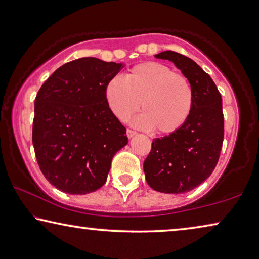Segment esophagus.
I'll use <instances>...</instances> for the list:
<instances>
[{
	"mask_svg": "<svg viewBox=\"0 0 259 259\" xmlns=\"http://www.w3.org/2000/svg\"><path fill=\"white\" fill-rule=\"evenodd\" d=\"M137 133L135 130H131V129H126V136H128L129 138H131V137H134L135 135H136Z\"/></svg>",
	"mask_w": 259,
	"mask_h": 259,
	"instance_id": "obj_1",
	"label": "esophagus"
}]
</instances>
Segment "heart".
<instances>
[{
	"label": "heart",
	"mask_w": 259,
	"mask_h": 259,
	"mask_svg": "<svg viewBox=\"0 0 259 259\" xmlns=\"http://www.w3.org/2000/svg\"><path fill=\"white\" fill-rule=\"evenodd\" d=\"M105 98L109 109L125 121L141 107L136 123L157 134H172L190 117L194 103L193 88L186 76L167 65L149 61L134 66L125 76L108 81Z\"/></svg>",
	"instance_id": "heart-1"
}]
</instances>
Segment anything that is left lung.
<instances>
[{"label": "left lung", "instance_id": "obj_1", "mask_svg": "<svg viewBox=\"0 0 259 259\" xmlns=\"http://www.w3.org/2000/svg\"><path fill=\"white\" fill-rule=\"evenodd\" d=\"M156 58L171 60L190 80L194 103L179 130L152 141L143 167L154 191L180 194L198 187L218 164L225 136L222 98L213 79L191 58L173 51Z\"/></svg>", "mask_w": 259, "mask_h": 259}]
</instances>
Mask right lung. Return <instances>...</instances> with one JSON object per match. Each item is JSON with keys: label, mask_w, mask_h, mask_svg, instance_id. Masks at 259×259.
<instances>
[{"label": "right lung", "mask_w": 259, "mask_h": 259, "mask_svg": "<svg viewBox=\"0 0 259 259\" xmlns=\"http://www.w3.org/2000/svg\"><path fill=\"white\" fill-rule=\"evenodd\" d=\"M122 64L94 57L60 66L34 100L32 143L50 184L68 194H87L105 185L111 160L126 145L124 125L105 98L108 81Z\"/></svg>", "instance_id": "1"}]
</instances>
